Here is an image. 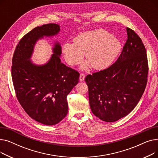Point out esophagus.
I'll list each match as a JSON object with an SVG mask.
<instances>
[{"label":"esophagus","mask_w":158,"mask_h":158,"mask_svg":"<svg viewBox=\"0 0 158 158\" xmlns=\"http://www.w3.org/2000/svg\"><path fill=\"white\" fill-rule=\"evenodd\" d=\"M85 78V75L84 73H81L79 76V81H83Z\"/></svg>","instance_id":"obj_1"}]
</instances>
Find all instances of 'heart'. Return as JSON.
Here are the masks:
<instances>
[{
	"instance_id": "obj_1",
	"label": "heart",
	"mask_w": 158,
	"mask_h": 158,
	"mask_svg": "<svg viewBox=\"0 0 158 158\" xmlns=\"http://www.w3.org/2000/svg\"><path fill=\"white\" fill-rule=\"evenodd\" d=\"M121 48V43L117 37L100 29L80 33L73 39V44H63L62 52L70 65L79 63L85 53L88 61L81 65V69L86 70L92 65L94 69L102 70L113 63Z\"/></svg>"
}]
</instances>
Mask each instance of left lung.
Here are the masks:
<instances>
[{
	"instance_id": "1",
	"label": "left lung",
	"mask_w": 158,
	"mask_h": 158,
	"mask_svg": "<svg viewBox=\"0 0 158 158\" xmlns=\"http://www.w3.org/2000/svg\"><path fill=\"white\" fill-rule=\"evenodd\" d=\"M126 30L127 40L117 61L85 78L91 110L107 122L117 121L133 110L147 82L145 46L134 31Z\"/></svg>"
}]
</instances>
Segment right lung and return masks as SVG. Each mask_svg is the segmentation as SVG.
Listing matches in <instances>:
<instances>
[{"mask_svg": "<svg viewBox=\"0 0 158 158\" xmlns=\"http://www.w3.org/2000/svg\"><path fill=\"white\" fill-rule=\"evenodd\" d=\"M60 31L56 23L34 28L19 41L12 61L11 76L20 104L31 118L47 126L66 117V97L79 82V73L61 62L58 41L54 42L53 54L46 63L36 64L31 60L38 40L57 36Z\"/></svg>", "mask_w": 158, "mask_h": 158, "instance_id": "add662e5", "label": "right lung"}]
</instances>
